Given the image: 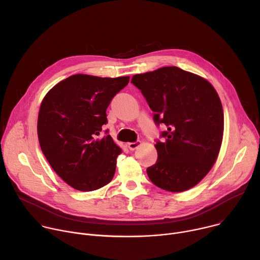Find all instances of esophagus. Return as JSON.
I'll use <instances>...</instances> for the list:
<instances>
[{"mask_svg":"<svg viewBox=\"0 0 260 260\" xmlns=\"http://www.w3.org/2000/svg\"><path fill=\"white\" fill-rule=\"evenodd\" d=\"M140 145H141V142H140V141H137V142H134V143H128V144H127V147H128L129 150L134 151V150L137 149L138 147H140Z\"/></svg>","mask_w":260,"mask_h":260,"instance_id":"obj_1","label":"esophagus"}]
</instances>
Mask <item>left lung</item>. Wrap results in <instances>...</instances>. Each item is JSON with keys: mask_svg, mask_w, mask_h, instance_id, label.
<instances>
[{"mask_svg": "<svg viewBox=\"0 0 260 260\" xmlns=\"http://www.w3.org/2000/svg\"><path fill=\"white\" fill-rule=\"evenodd\" d=\"M167 131L157 141V160L147 175L157 187L172 192L192 188L216 161L223 136L221 101L206 79L178 67H164L133 76Z\"/></svg>", "mask_w": 260, "mask_h": 260, "instance_id": "obj_1", "label": "left lung"}]
</instances>
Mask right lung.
Segmentation results:
<instances>
[{
	"instance_id": "1",
	"label": "right lung",
	"mask_w": 260,
	"mask_h": 260,
	"mask_svg": "<svg viewBox=\"0 0 260 260\" xmlns=\"http://www.w3.org/2000/svg\"><path fill=\"white\" fill-rule=\"evenodd\" d=\"M128 81V76L76 74L53 86L43 99L37 125L41 150L71 187L92 191L112 180L121 148L109 135L96 136L108 122V106Z\"/></svg>"
}]
</instances>
